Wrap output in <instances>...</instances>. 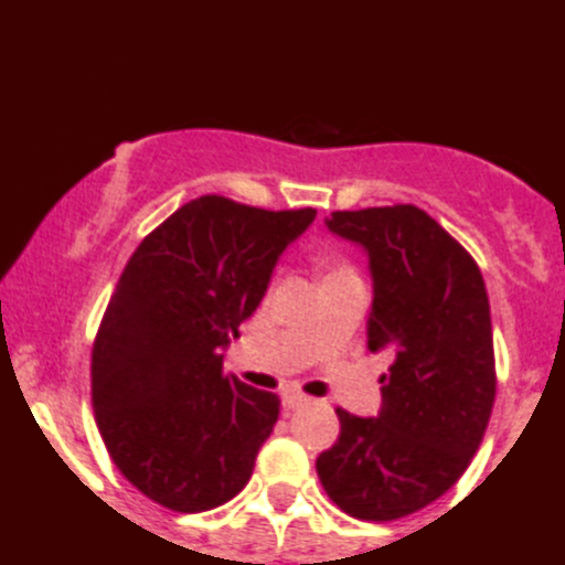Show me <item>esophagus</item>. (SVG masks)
I'll use <instances>...</instances> for the list:
<instances>
[{
	"mask_svg": "<svg viewBox=\"0 0 565 565\" xmlns=\"http://www.w3.org/2000/svg\"><path fill=\"white\" fill-rule=\"evenodd\" d=\"M281 403H284V408H287V412H292V408L306 406L308 397L298 390H287V392H281Z\"/></svg>",
	"mask_w": 565,
	"mask_h": 565,
	"instance_id": "1",
	"label": "esophagus"
}]
</instances>
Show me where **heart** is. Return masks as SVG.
I'll return each instance as SVG.
<instances>
[{
    "instance_id": "1",
    "label": "heart",
    "mask_w": 565,
    "mask_h": 565,
    "mask_svg": "<svg viewBox=\"0 0 565 565\" xmlns=\"http://www.w3.org/2000/svg\"><path fill=\"white\" fill-rule=\"evenodd\" d=\"M324 267H328V278H332V276H347V273H354L352 267H349L347 263H338V259H328V263H324Z\"/></svg>"
}]
</instances>
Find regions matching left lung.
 <instances>
[{"label": "left lung", "instance_id": "left-lung-1", "mask_svg": "<svg viewBox=\"0 0 565 565\" xmlns=\"http://www.w3.org/2000/svg\"><path fill=\"white\" fill-rule=\"evenodd\" d=\"M330 233L367 252V349H390L379 417L335 408L341 436L317 457L324 492L358 520L419 512L482 444L495 401L490 300L471 254L417 205L335 211Z\"/></svg>", "mask_w": 565, "mask_h": 565}]
</instances>
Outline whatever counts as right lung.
Listing matches in <instances>:
<instances>
[{"label": "right lung", "instance_id": "1", "mask_svg": "<svg viewBox=\"0 0 565 565\" xmlns=\"http://www.w3.org/2000/svg\"><path fill=\"white\" fill-rule=\"evenodd\" d=\"M313 216L205 194L129 257L94 338L92 403L116 468L151 501L207 512L252 479L281 401L224 371L222 352Z\"/></svg>", "mask_w": 565, "mask_h": 565}]
</instances>
